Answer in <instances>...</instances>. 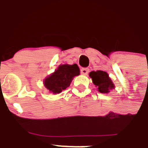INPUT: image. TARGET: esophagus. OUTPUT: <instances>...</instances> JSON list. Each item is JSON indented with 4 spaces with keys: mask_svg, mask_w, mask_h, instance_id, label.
Returning <instances> with one entry per match:
<instances>
[{
    "mask_svg": "<svg viewBox=\"0 0 148 148\" xmlns=\"http://www.w3.org/2000/svg\"><path fill=\"white\" fill-rule=\"evenodd\" d=\"M81 74H84V75H86V74H88V73L89 72V69H87V68H82V69H81Z\"/></svg>",
    "mask_w": 148,
    "mask_h": 148,
    "instance_id": "1",
    "label": "esophagus"
}]
</instances>
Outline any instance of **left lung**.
<instances>
[{"mask_svg":"<svg viewBox=\"0 0 148 148\" xmlns=\"http://www.w3.org/2000/svg\"><path fill=\"white\" fill-rule=\"evenodd\" d=\"M90 77L92 79L93 83L95 85L98 90L102 94H108L110 90L114 88V82L110 79L108 73L103 71H91L89 74Z\"/></svg>","mask_w":148,"mask_h":148,"instance_id":"obj_1","label":"left lung"}]
</instances>
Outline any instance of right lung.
I'll return each mask as SVG.
<instances>
[{"instance_id": "add662e5", "label": "right lung", "mask_w": 148, "mask_h": 148, "mask_svg": "<svg viewBox=\"0 0 148 148\" xmlns=\"http://www.w3.org/2000/svg\"><path fill=\"white\" fill-rule=\"evenodd\" d=\"M79 74V69L77 64L60 65L54 73L44 79V86L50 92L59 94L69 87L75 76Z\"/></svg>"}]
</instances>
